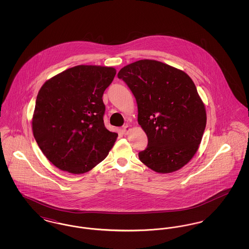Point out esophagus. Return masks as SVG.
I'll return each instance as SVG.
<instances>
[{"instance_id":"obj_1","label":"esophagus","mask_w":249,"mask_h":249,"mask_svg":"<svg viewBox=\"0 0 249 249\" xmlns=\"http://www.w3.org/2000/svg\"><path fill=\"white\" fill-rule=\"evenodd\" d=\"M130 130V127H129L128 125H126V126H124V127H123V129H122V132H123L124 134H128Z\"/></svg>"}]
</instances>
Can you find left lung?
Returning <instances> with one entry per match:
<instances>
[{
	"label": "left lung",
	"instance_id": "obj_1",
	"mask_svg": "<svg viewBox=\"0 0 249 249\" xmlns=\"http://www.w3.org/2000/svg\"><path fill=\"white\" fill-rule=\"evenodd\" d=\"M138 107V123L148 144L139 152L144 165L157 173L176 172L197 152L206 126L205 107L185 72L154 59H141L118 73Z\"/></svg>",
	"mask_w": 249,
	"mask_h": 249
}]
</instances>
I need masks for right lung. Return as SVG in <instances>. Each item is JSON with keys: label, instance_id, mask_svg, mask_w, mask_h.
I'll use <instances>...</instances> for the list:
<instances>
[{"label": "right lung", "instance_id": "1", "mask_svg": "<svg viewBox=\"0 0 249 249\" xmlns=\"http://www.w3.org/2000/svg\"><path fill=\"white\" fill-rule=\"evenodd\" d=\"M116 73L113 67L77 65L42 86L32 127L40 149L53 165L79 175L107 158L118 133L105 126L102 98Z\"/></svg>", "mask_w": 249, "mask_h": 249}]
</instances>
